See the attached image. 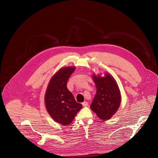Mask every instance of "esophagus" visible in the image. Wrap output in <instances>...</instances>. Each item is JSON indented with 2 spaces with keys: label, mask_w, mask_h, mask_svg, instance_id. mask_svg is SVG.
<instances>
[{
  "label": "esophagus",
  "mask_w": 158,
  "mask_h": 158,
  "mask_svg": "<svg viewBox=\"0 0 158 158\" xmlns=\"http://www.w3.org/2000/svg\"><path fill=\"white\" fill-rule=\"evenodd\" d=\"M82 106H83L84 107H86V106H88V102H87V101H84V102H83L82 103Z\"/></svg>",
  "instance_id": "esophagus-1"
}]
</instances>
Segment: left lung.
Returning a JSON list of instances; mask_svg holds the SVG:
<instances>
[{
	"label": "left lung",
	"mask_w": 158,
	"mask_h": 158,
	"mask_svg": "<svg viewBox=\"0 0 158 158\" xmlns=\"http://www.w3.org/2000/svg\"><path fill=\"white\" fill-rule=\"evenodd\" d=\"M96 94L91 104V109L102 120L111 118L121 103V94L114 79L106 74V77L93 76Z\"/></svg>",
	"instance_id": "left-lung-1"
}]
</instances>
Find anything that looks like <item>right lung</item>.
I'll return each instance as SVG.
<instances>
[{"instance_id":"add662e5","label":"right lung","mask_w":158,"mask_h":158,"mask_svg":"<svg viewBox=\"0 0 158 158\" xmlns=\"http://www.w3.org/2000/svg\"><path fill=\"white\" fill-rule=\"evenodd\" d=\"M75 70L74 67L60 69L51 78L45 94V104L48 113L64 126L71 123L82 105L76 101L67 87V82Z\"/></svg>"}]
</instances>
